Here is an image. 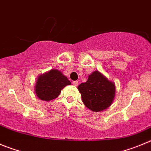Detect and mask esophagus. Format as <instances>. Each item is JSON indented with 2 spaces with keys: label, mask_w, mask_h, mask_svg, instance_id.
<instances>
[{
  "label": "esophagus",
  "mask_w": 151,
  "mask_h": 151,
  "mask_svg": "<svg viewBox=\"0 0 151 151\" xmlns=\"http://www.w3.org/2000/svg\"><path fill=\"white\" fill-rule=\"evenodd\" d=\"M73 84H74V86H78V81H73Z\"/></svg>",
  "instance_id": "esophagus-1"
}]
</instances>
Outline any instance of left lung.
Returning a JSON list of instances; mask_svg holds the SVG:
<instances>
[{
  "label": "left lung",
  "instance_id": "1",
  "mask_svg": "<svg viewBox=\"0 0 151 151\" xmlns=\"http://www.w3.org/2000/svg\"><path fill=\"white\" fill-rule=\"evenodd\" d=\"M82 101L88 109L100 112L111 106L115 98L116 86L99 70L89 74L86 82L77 86Z\"/></svg>",
  "mask_w": 151,
  "mask_h": 151
}]
</instances>
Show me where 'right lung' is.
<instances>
[{"label":"right lung","mask_w":151,"mask_h":151,"mask_svg":"<svg viewBox=\"0 0 151 151\" xmlns=\"http://www.w3.org/2000/svg\"><path fill=\"white\" fill-rule=\"evenodd\" d=\"M70 84L68 79L62 71L57 69H51L38 76L35 83V92L37 98L43 101H49L56 99L62 89Z\"/></svg>","instance_id":"right-lung-1"}]
</instances>
